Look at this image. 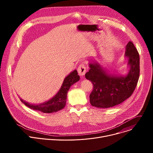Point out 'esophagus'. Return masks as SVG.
Wrapping results in <instances>:
<instances>
[{
    "label": "esophagus",
    "mask_w": 153,
    "mask_h": 153,
    "mask_svg": "<svg viewBox=\"0 0 153 153\" xmlns=\"http://www.w3.org/2000/svg\"><path fill=\"white\" fill-rule=\"evenodd\" d=\"M77 71L78 73L80 76H83V75H85V73H86V67L85 65L84 64H81L79 65V67L77 69Z\"/></svg>",
    "instance_id": "34e87169"
}]
</instances>
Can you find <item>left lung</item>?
I'll return each mask as SVG.
<instances>
[{"label":"left lung","instance_id":"8db88e82","mask_svg":"<svg viewBox=\"0 0 153 153\" xmlns=\"http://www.w3.org/2000/svg\"><path fill=\"white\" fill-rule=\"evenodd\" d=\"M125 57L128 59V72L125 75L110 73L97 62H90L86 79L93 84L90 96L91 105L100 108L116 106L129 98L134 92L140 73L139 54L132 42L125 47Z\"/></svg>","mask_w":153,"mask_h":153}]
</instances>
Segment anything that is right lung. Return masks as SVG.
Segmentation results:
<instances>
[{"mask_svg": "<svg viewBox=\"0 0 153 153\" xmlns=\"http://www.w3.org/2000/svg\"><path fill=\"white\" fill-rule=\"evenodd\" d=\"M77 74L78 73L76 70L71 72L64 79L59 91L48 101L39 104H33L22 99H20L22 102L31 109L43 113H52L60 111L66 105L67 94L71 86L78 82L80 79V76Z\"/></svg>", "mask_w": 153, "mask_h": 153, "instance_id": "add662e5", "label": "right lung"}]
</instances>
